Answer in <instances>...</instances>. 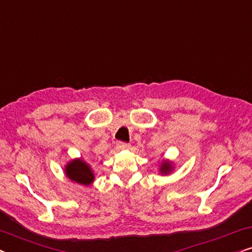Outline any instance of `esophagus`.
<instances>
[{
    "instance_id": "esophagus-1",
    "label": "esophagus",
    "mask_w": 252,
    "mask_h": 252,
    "mask_svg": "<svg viewBox=\"0 0 252 252\" xmlns=\"http://www.w3.org/2000/svg\"><path fill=\"white\" fill-rule=\"evenodd\" d=\"M117 148L120 150H126L129 148V144L128 143H125V142H118L117 143Z\"/></svg>"
}]
</instances>
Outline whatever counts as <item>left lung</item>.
<instances>
[{"mask_svg":"<svg viewBox=\"0 0 252 252\" xmlns=\"http://www.w3.org/2000/svg\"><path fill=\"white\" fill-rule=\"evenodd\" d=\"M159 171L161 174H170L171 172L173 171V165H172L170 160H164L160 165Z\"/></svg>","mask_w":252,"mask_h":252,"instance_id":"1","label":"left lung"}]
</instances>
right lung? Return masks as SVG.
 Listing matches in <instances>:
<instances>
[{
    "label": "right lung",
    "mask_w": 252,
    "mask_h": 252,
    "mask_svg": "<svg viewBox=\"0 0 252 252\" xmlns=\"http://www.w3.org/2000/svg\"><path fill=\"white\" fill-rule=\"evenodd\" d=\"M65 174L70 180L85 186H89L95 179L91 166L81 158L71 160L65 166Z\"/></svg>",
    "instance_id": "obj_1"
}]
</instances>
